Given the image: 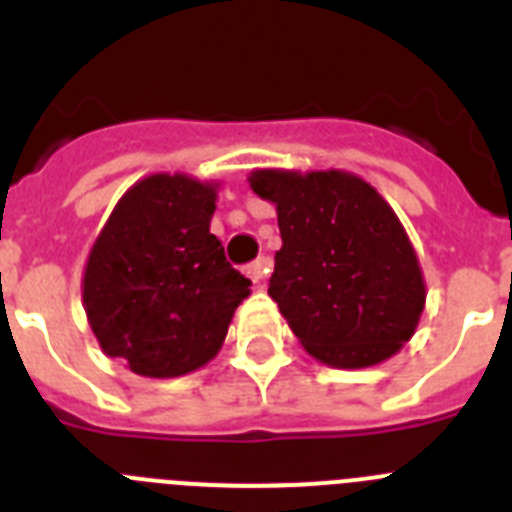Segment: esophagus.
<instances>
[{
  "label": "esophagus",
  "instance_id": "esophagus-1",
  "mask_svg": "<svg viewBox=\"0 0 512 512\" xmlns=\"http://www.w3.org/2000/svg\"><path fill=\"white\" fill-rule=\"evenodd\" d=\"M246 274H248V279H251L253 284H261V282H264L266 274H269V264H266V259L251 261V264L246 266Z\"/></svg>",
  "mask_w": 512,
  "mask_h": 512
}]
</instances>
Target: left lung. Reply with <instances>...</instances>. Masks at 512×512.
Instances as JSON below:
<instances>
[{"instance_id":"8db88e82","label":"left lung","mask_w":512,"mask_h":512,"mask_svg":"<svg viewBox=\"0 0 512 512\" xmlns=\"http://www.w3.org/2000/svg\"><path fill=\"white\" fill-rule=\"evenodd\" d=\"M248 182L277 205L282 248L269 295L307 354L338 369L395 356L418 328L425 282L382 194L336 169H259Z\"/></svg>"}]
</instances>
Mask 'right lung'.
<instances>
[{"mask_svg":"<svg viewBox=\"0 0 512 512\" xmlns=\"http://www.w3.org/2000/svg\"><path fill=\"white\" fill-rule=\"evenodd\" d=\"M217 184L153 174L122 194L89 251L81 297L99 346L140 377L215 359L251 282L210 233Z\"/></svg>","mask_w":512,"mask_h":512,"instance_id":"obj_1","label":"right lung"}]
</instances>
